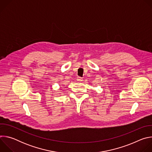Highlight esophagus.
<instances>
[{
    "label": "esophagus",
    "instance_id": "34e87169",
    "mask_svg": "<svg viewBox=\"0 0 152 152\" xmlns=\"http://www.w3.org/2000/svg\"><path fill=\"white\" fill-rule=\"evenodd\" d=\"M77 81L81 82V81H82V80H83V78H82V77H81L78 76V77H77Z\"/></svg>",
    "mask_w": 152,
    "mask_h": 152
}]
</instances>
